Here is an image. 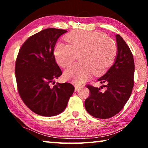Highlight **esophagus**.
Listing matches in <instances>:
<instances>
[{"mask_svg": "<svg viewBox=\"0 0 148 148\" xmlns=\"http://www.w3.org/2000/svg\"><path fill=\"white\" fill-rule=\"evenodd\" d=\"M74 87H75V89H74V90H75V91H77V90H78L79 89H80V86H77V85H76V86H74Z\"/></svg>", "mask_w": 148, "mask_h": 148, "instance_id": "esophagus-1", "label": "esophagus"}]
</instances>
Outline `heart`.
I'll use <instances>...</instances> for the list:
<instances>
[{
  "instance_id": "b5f03b06",
  "label": "heart",
  "mask_w": 148,
  "mask_h": 148,
  "mask_svg": "<svg viewBox=\"0 0 148 148\" xmlns=\"http://www.w3.org/2000/svg\"><path fill=\"white\" fill-rule=\"evenodd\" d=\"M68 44L59 42L55 46L53 55L57 63L62 68L69 66L77 55L79 62L64 73L65 79L74 84L86 82L93 72L104 74L113 64L117 47L113 40L99 31H73L64 36Z\"/></svg>"
}]
</instances>
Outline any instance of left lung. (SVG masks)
I'll return each instance as SVG.
<instances>
[{
	"label": "left lung",
	"mask_w": 148,
	"mask_h": 148,
	"mask_svg": "<svg viewBox=\"0 0 148 148\" xmlns=\"http://www.w3.org/2000/svg\"><path fill=\"white\" fill-rule=\"evenodd\" d=\"M117 54L114 64L97 81L101 88L87 85L90 95L85 101L88 113L96 118L108 119L118 114L128 101L134 86V62L131 49L122 37L116 35Z\"/></svg>",
	"instance_id": "1"
}]
</instances>
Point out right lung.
<instances>
[{
	"mask_svg": "<svg viewBox=\"0 0 148 148\" xmlns=\"http://www.w3.org/2000/svg\"><path fill=\"white\" fill-rule=\"evenodd\" d=\"M66 30L49 28L30 36L17 55L15 74L19 96L35 114L54 116L66 108L74 91L70 83H57L62 74L53 51L57 39Z\"/></svg>",
	"mask_w": 148,
	"mask_h": 148,
	"instance_id": "right-lung-1",
	"label": "right lung"
}]
</instances>
